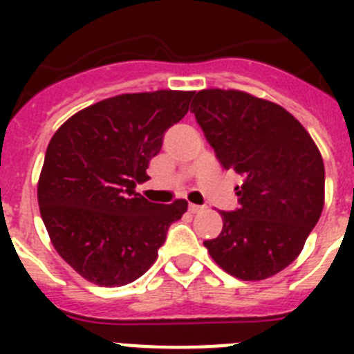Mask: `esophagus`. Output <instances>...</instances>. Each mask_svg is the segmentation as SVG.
Instances as JSON below:
<instances>
[{"instance_id":"esophagus-1","label":"esophagus","mask_w":354,"mask_h":354,"mask_svg":"<svg viewBox=\"0 0 354 354\" xmlns=\"http://www.w3.org/2000/svg\"><path fill=\"white\" fill-rule=\"evenodd\" d=\"M202 205H196V204H189V212H192V214H198L200 211H202Z\"/></svg>"}]
</instances>
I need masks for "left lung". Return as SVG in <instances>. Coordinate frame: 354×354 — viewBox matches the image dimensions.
I'll list each match as a JSON object with an SVG mask.
<instances>
[{
  "mask_svg": "<svg viewBox=\"0 0 354 354\" xmlns=\"http://www.w3.org/2000/svg\"><path fill=\"white\" fill-rule=\"evenodd\" d=\"M193 113L225 170L243 177L239 209L204 241L212 261L241 280L280 273L301 253L324 205V162L292 115L239 90H202Z\"/></svg>",
  "mask_w": 354,
  "mask_h": 354,
  "instance_id": "1",
  "label": "left lung"
}]
</instances>
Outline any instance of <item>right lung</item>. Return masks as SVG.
<instances>
[{
	"instance_id": "1",
	"label": "right lung",
	"mask_w": 354,
	"mask_h": 354,
	"mask_svg": "<svg viewBox=\"0 0 354 354\" xmlns=\"http://www.w3.org/2000/svg\"><path fill=\"white\" fill-rule=\"evenodd\" d=\"M193 93L109 97L72 115L49 142L37 187L40 216L56 252L88 282H134L187 211L186 200L152 204L134 187L149 179L150 159Z\"/></svg>"
}]
</instances>
